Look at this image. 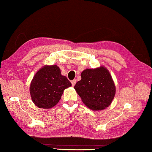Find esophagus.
<instances>
[{
  "instance_id": "esophagus-1",
  "label": "esophagus",
  "mask_w": 152,
  "mask_h": 152,
  "mask_svg": "<svg viewBox=\"0 0 152 152\" xmlns=\"http://www.w3.org/2000/svg\"><path fill=\"white\" fill-rule=\"evenodd\" d=\"M76 83V80H72V81H71V83H72V86H75Z\"/></svg>"
}]
</instances>
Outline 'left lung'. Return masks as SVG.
I'll use <instances>...</instances> for the list:
<instances>
[{"label": "left lung", "mask_w": 152, "mask_h": 152, "mask_svg": "<svg viewBox=\"0 0 152 152\" xmlns=\"http://www.w3.org/2000/svg\"><path fill=\"white\" fill-rule=\"evenodd\" d=\"M74 89L82 102L92 110H102L110 105L115 94V86L109 71L101 66L87 69Z\"/></svg>", "instance_id": "obj_1"}]
</instances>
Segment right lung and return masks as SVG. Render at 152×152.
Segmentation results:
<instances>
[{
	"label": "right lung",
	"instance_id": "obj_1",
	"mask_svg": "<svg viewBox=\"0 0 152 152\" xmlns=\"http://www.w3.org/2000/svg\"><path fill=\"white\" fill-rule=\"evenodd\" d=\"M72 86L57 65H45L38 70L30 85V94L40 108H51L59 102L64 90Z\"/></svg>",
	"mask_w": 152,
	"mask_h": 152
}]
</instances>
